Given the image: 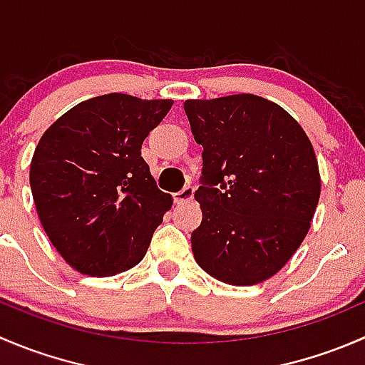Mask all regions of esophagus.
<instances>
[{
    "mask_svg": "<svg viewBox=\"0 0 365 365\" xmlns=\"http://www.w3.org/2000/svg\"><path fill=\"white\" fill-rule=\"evenodd\" d=\"M194 197V187L192 185H187L183 187L180 192L175 194V201L176 203H185V201H190Z\"/></svg>",
    "mask_w": 365,
    "mask_h": 365,
    "instance_id": "1",
    "label": "esophagus"
}]
</instances>
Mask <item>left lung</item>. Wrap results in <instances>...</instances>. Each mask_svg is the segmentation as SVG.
I'll list each match as a JSON object with an SVG mask.
<instances>
[{
  "mask_svg": "<svg viewBox=\"0 0 365 365\" xmlns=\"http://www.w3.org/2000/svg\"><path fill=\"white\" fill-rule=\"evenodd\" d=\"M203 146V220L196 263L231 286L277 274L304 242L322 192L314 148L300 123L252 93L183 104Z\"/></svg>",
  "mask_w": 365,
  "mask_h": 365,
  "instance_id": "1",
  "label": "left lung"
}]
</instances>
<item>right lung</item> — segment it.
Listing matches in <instances>:
<instances>
[{"mask_svg": "<svg viewBox=\"0 0 365 365\" xmlns=\"http://www.w3.org/2000/svg\"><path fill=\"white\" fill-rule=\"evenodd\" d=\"M171 106L101 95L73 106L40 138L29 168L33 201L73 270L108 277L145 257L173 196L157 187L141 145Z\"/></svg>", "mask_w": 365, "mask_h": 365, "instance_id": "right-lung-1", "label": "right lung"}]
</instances>
